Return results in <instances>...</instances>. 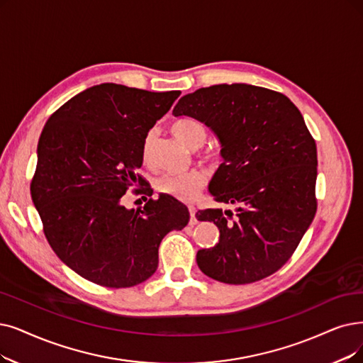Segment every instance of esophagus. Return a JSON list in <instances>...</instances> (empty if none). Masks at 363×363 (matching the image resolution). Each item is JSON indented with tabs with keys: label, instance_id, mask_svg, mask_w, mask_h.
I'll list each match as a JSON object with an SVG mask.
<instances>
[{
	"label": "esophagus",
	"instance_id": "esophagus-1",
	"mask_svg": "<svg viewBox=\"0 0 363 363\" xmlns=\"http://www.w3.org/2000/svg\"><path fill=\"white\" fill-rule=\"evenodd\" d=\"M189 213H191V220H189V223H191V225H196V223H198V220H196V216H195L196 208H195L194 206H189Z\"/></svg>",
	"mask_w": 363,
	"mask_h": 363
}]
</instances>
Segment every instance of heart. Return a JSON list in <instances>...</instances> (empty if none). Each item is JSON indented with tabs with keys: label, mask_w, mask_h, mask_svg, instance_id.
<instances>
[{
	"label": "heart",
	"mask_w": 363,
	"mask_h": 363,
	"mask_svg": "<svg viewBox=\"0 0 363 363\" xmlns=\"http://www.w3.org/2000/svg\"><path fill=\"white\" fill-rule=\"evenodd\" d=\"M171 133L189 149H198L207 140V128L195 118H180L171 123ZM153 150V133H147L143 140L141 156L149 164ZM219 150L214 147L202 149L198 156L206 162H216L219 159ZM207 183V176L201 169H191L180 174H165L156 182L157 191L180 201H192Z\"/></svg>",
	"instance_id": "heart-1"
}]
</instances>
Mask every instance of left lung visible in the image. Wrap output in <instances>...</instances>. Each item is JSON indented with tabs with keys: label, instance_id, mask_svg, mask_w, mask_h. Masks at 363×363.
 Wrapping results in <instances>:
<instances>
[{
	"label": "left lung",
	"instance_id": "obj_1",
	"mask_svg": "<svg viewBox=\"0 0 363 363\" xmlns=\"http://www.w3.org/2000/svg\"><path fill=\"white\" fill-rule=\"evenodd\" d=\"M174 116L210 126L225 162L210 183L216 202L237 204L196 213L220 230L214 247L196 253L199 269L228 284L269 277L295 253L317 211L315 141L286 95L260 86L214 84L184 95Z\"/></svg>",
	"mask_w": 363,
	"mask_h": 363
}]
</instances>
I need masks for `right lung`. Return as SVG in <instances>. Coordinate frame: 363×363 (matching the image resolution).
I'll list each match as a JSON object with an SVG mask.
<instances>
[{"label":"right lung","mask_w":363,"mask_h":363,"mask_svg":"<svg viewBox=\"0 0 363 363\" xmlns=\"http://www.w3.org/2000/svg\"><path fill=\"white\" fill-rule=\"evenodd\" d=\"M180 91L149 92L103 83L72 96L43 128L31 198L52 250L83 279L133 287L157 268V250L189 211L176 198H150L128 210L123 195L152 196L137 169L141 146Z\"/></svg>","instance_id":"1"}]
</instances>
